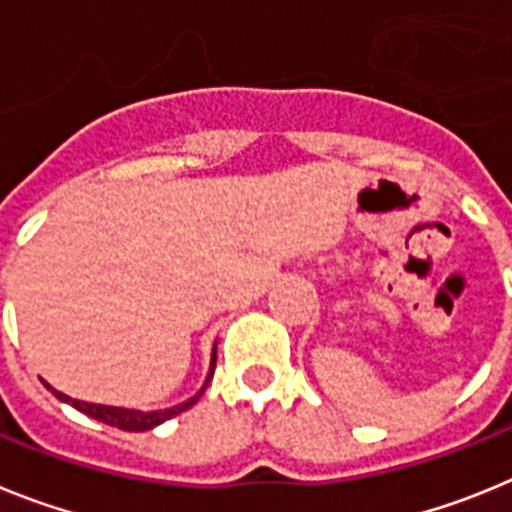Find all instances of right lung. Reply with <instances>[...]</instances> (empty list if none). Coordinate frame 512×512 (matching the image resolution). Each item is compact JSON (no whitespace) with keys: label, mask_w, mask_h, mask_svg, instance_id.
<instances>
[{"label":"right lung","mask_w":512,"mask_h":512,"mask_svg":"<svg viewBox=\"0 0 512 512\" xmlns=\"http://www.w3.org/2000/svg\"><path fill=\"white\" fill-rule=\"evenodd\" d=\"M215 361H217V354L212 351L210 374H207L205 384H202V390L197 392V395L189 397V400L182 402V405H174V408H166V410H151V413H143V410H128V408H112V405H94V402H81V400H74V397H69V395H63V392L53 390L51 384H45V387H48V390H51L58 400L69 402L71 408H76L79 413L89 415V418L99 420V423H107V425H112V428H120V431H151V428L161 425L164 420H169V418H174V415L189 410L194 402L200 400L202 392H205V387H207V382L212 379V372H215Z\"/></svg>","instance_id":"right-lung-1"}]
</instances>
